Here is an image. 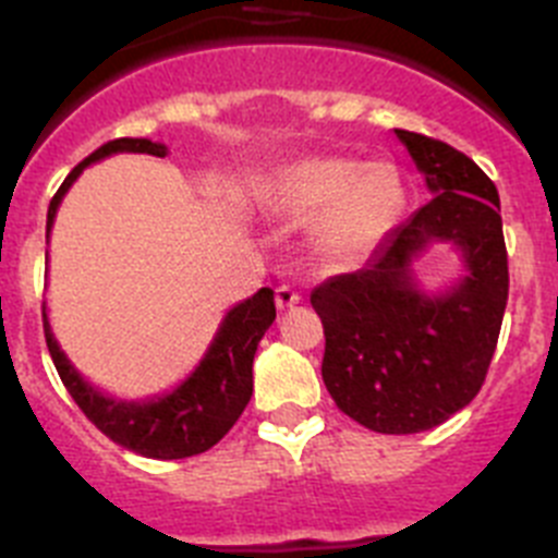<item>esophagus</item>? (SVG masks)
Here are the masks:
<instances>
[{"mask_svg":"<svg viewBox=\"0 0 558 558\" xmlns=\"http://www.w3.org/2000/svg\"><path fill=\"white\" fill-rule=\"evenodd\" d=\"M299 302H302V295L295 293L290 284H279V288H276V307H279V310L295 307Z\"/></svg>","mask_w":558,"mask_h":558,"instance_id":"esophagus-1","label":"esophagus"}]
</instances>
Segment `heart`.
<instances>
[{
  "label": "heart",
  "mask_w": 558,
  "mask_h": 558,
  "mask_svg": "<svg viewBox=\"0 0 558 558\" xmlns=\"http://www.w3.org/2000/svg\"><path fill=\"white\" fill-rule=\"evenodd\" d=\"M254 206L284 223L310 220V245L327 265L377 248L405 206V184L391 161L307 156L265 175Z\"/></svg>",
  "instance_id": "b5f03b06"
}]
</instances>
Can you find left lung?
I'll return each mask as SVG.
<instances>
[{"label":"left lung","instance_id":"obj_1","mask_svg":"<svg viewBox=\"0 0 558 558\" xmlns=\"http://www.w3.org/2000/svg\"><path fill=\"white\" fill-rule=\"evenodd\" d=\"M425 175L427 201L379 243L366 268L313 290L327 349L322 377L340 411L374 433H422L481 391L509 302L500 198L489 175L447 142L393 131ZM452 244L462 276L427 291L412 263Z\"/></svg>","mask_w":558,"mask_h":558}]
</instances>
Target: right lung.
Instances as JSON below:
<instances>
[{
	"instance_id": "1",
	"label": "right lung",
	"mask_w": 558,
	"mask_h": 558,
	"mask_svg": "<svg viewBox=\"0 0 558 558\" xmlns=\"http://www.w3.org/2000/svg\"><path fill=\"white\" fill-rule=\"evenodd\" d=\"M113 153H147V156L165 159L167 147L161 142L125 136V140H113L92 153L69 172L61 190L56 192V198L49 201L47 236L56 226L63 195L81 179V172ZM274 318V290H256L251 299L234 304L223 315V322L206 347L204 357L198 360V366L192 368L179 386L145 399L111 397V393L100 391L95 383H88L56 340V332L49 327L47 304H44V335H47V349L63 386L72 393L77 408L95 422L97 430L106 433L111 441L125 450L140 452L145 458L172 461V458L206 452L234 427L254 393V354Z\"/></svg>"
}]
</instances>
